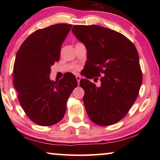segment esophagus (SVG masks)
Masks as SVG:
<instances>
[{
	"label": "esophagus",
	"instance_id": "esophagus-1",
	"mask_svg": "<svg viewBox=\"0 0 160 160\" xmlns=\"http://www.w3.org/2000/svg\"><path fill=\"white\" fill-rule=\"evenodd\" d=\"M76 79H77V81H78V85H79V83H80V79H81V77L79 75H76Z\"/></svg>",
	"mask_w": 160,
	"mask_h": 160
}]
</instances>
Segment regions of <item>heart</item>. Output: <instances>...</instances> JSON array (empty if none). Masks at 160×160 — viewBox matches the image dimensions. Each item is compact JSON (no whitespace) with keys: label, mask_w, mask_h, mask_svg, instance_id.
Wrapping results in <instances>:
<instances>
[{"label":"heart","mask_w":160,"mask_h":160,"mask_svg":"<svg viewBox=\"0 0 160 160\" xmlns=\"http://www.w3.org/2000/svg\"><path fill=\"white\" fill-rule=\"evenodd\" d=\"M78 67H76V68H75V69H78Z\"/></svg>","instance_id":"obj_1"}]
</instances>
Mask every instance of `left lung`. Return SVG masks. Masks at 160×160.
<instances>
[{"instance_id":"1","label":"left lung","mask_w":160,"mask_h":160,"mask_svg":"<svg viewBox=\"0 0 160 160\" xmlns=\"http://www.w3.org/2000/svg\"><path fill=\"white\" fill-rule=\"evenodd\" d=\"M72 32L88 50L85 66L93 75L90 79L101 81L99 87L87 79L80 81L89 118L102 126L118 122L133 104L142 85L136 48L123 34L104 27L74 25Z\"/></svg>"}]
</instances>
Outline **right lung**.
Returning a JSON list of instances; mask_svg holds the SVG:
<instances>
[{"instance_id": "1", "label": "right lung", "mask_w": 160, "mask_h": 160, "mask_svg": "<svg viewBox=\"0 0 160 160\" xmlns=\"http://www.w3.org/2000/svg\"><path fill=\"white\" fill-rule=\"evenodd\" d=\"M72 25L57 24L37 29L22 44L13 68V85L19 102L29 118L39 126L59 122L66 102L78 86L75 75L50 80L51 66L58 61L61 45Z\"/></svg>"}]
</instances>
